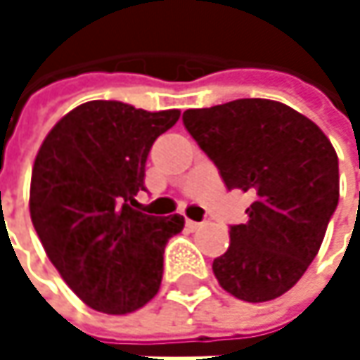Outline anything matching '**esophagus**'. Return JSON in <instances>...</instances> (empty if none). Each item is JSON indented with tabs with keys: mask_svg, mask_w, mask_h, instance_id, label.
Returning a JSON list of instances; mask_svg holds the SVG:
<instances>
[{
	"mask_svg": "<svg viewBox=\"0 0 360 360\" xmlns=\"http://www.w3.org/2000/svg\"><path fill=\"white\" fill-rule=\"evenodd\" d=\"M185 225H187V229H189V231H195V229H200V227H202V223H198V221H189V219L185 221Z\"/></svg>",
	"mask_w": 360,
	"mask_h": 360,
	"instance_id": "esophagus-1",
	"label": "esophagus"
}]
</instances>
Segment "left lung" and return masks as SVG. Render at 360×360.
Here are the masks:
<instances>
[{"mask_svg": "<svg viewBox=\"0 0 360 360\" xmlns=\"http://www.w3.org/2000/svg\"><path fill=\"white\" fill-rule=\"evenodd\" d=\"M183 124L217 165L227 189L254 195L214 258L221 288L246 302L279 298L321 248L340 198L338 156L307 116L273 100H236L183 112Z\"/></svg>", "mask_w": 360, "mask_h": 360, "instance_id": "obj_1", "label": "left lung"}]
</instances>
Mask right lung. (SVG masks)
Instances as JSON below:
<instances>
[{
    "instance_id": "add662e5",
    "label": "right lung",
    "mask_w": 360,
    "mask_h": 360,
    "mask_svg": "<svg viewBox=\"0 0 360 360\" xmlns=\"http://www.w3.org/2000/svg\"><path fill=\"white\" fill-rule=\"evenodd\" d=\"M179 110L112 100L70 110L43 139L31 177V221L47 258L91 309L127 315L160 290L162 254L185 221L135 210L146 160Z\"/></svg>"
}]
</instances>
